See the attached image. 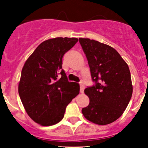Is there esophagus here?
<instances>
[{
	"mask_svg": "<svg viewBox=\"0 0 148 148\" xmlns=\"http://www.w3.org/2000/svg\"><path fill=\"white\" fill-rule=\"evenodd\" d=\"M80 85V92L81 93H83L84 92V84L82 82H81L79 84Z\"/></svg>",
	"mask_w": 148,
	"mask_h": 148,
	"instance_id": "1",
	"label": "esophagus"
}]
</instances>
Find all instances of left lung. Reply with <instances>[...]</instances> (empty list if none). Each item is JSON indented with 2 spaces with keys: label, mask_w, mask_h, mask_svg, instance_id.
Returning a JSON list of instances; mask_svg holds the SVG:
<instances>
[{
  "label": "left lung",
  "mask_w": 148,
  "mask_h": 148,
  "mask_svg": "<svg viewBox=\"0 0 148 148\" xmlns=\"http://www.w3.org/2000/svg\"><path fill=\"white\" fill-rule=\"evenodd\" d=\"M79 40L95 82L84 89L89 104L82 112L93 123L108 125L121 117L132 97L129 67L114 48L87 38Z\"/></svg>",
  "instance_id": "left-lung-1"
}]
</instances>
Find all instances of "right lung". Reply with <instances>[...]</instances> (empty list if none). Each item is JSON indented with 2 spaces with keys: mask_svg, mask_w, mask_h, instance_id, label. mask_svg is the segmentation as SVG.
Masks as SVG:
<instances>
[{
  "mask_svg": "<svg viewBox=\"0 0 148 148\" xmlns=\"http://www.w3.org/2000/svg\"><path fill=\"white\" fill-rule=\"evenodd\" d=\"M78 41L58 37L43 41L25 62L18 94L28 115L42 126L58 123L66 107L79 93V84L70 82L62 69V58Z\"/></svg>",
  "mask_w": 148,
  "mask_h": 148,
  "instance_id": "right-lung-1",
  "label": "right lung"
}]
</instances>
